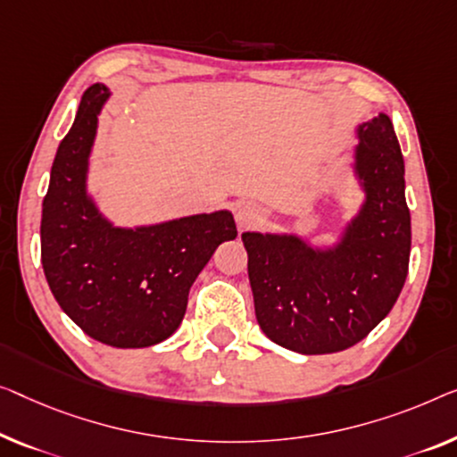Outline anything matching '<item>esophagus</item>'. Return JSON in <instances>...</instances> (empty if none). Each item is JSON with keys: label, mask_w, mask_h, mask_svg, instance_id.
Returning a JSON list of instances; mask_svg holds the SVG:
<instances>
[{"label": "esophagus", "mask_w": 457, "mask_h": 457, "mask_svg": "<svg viewBox=\"0 0 457 457\" xmlns=\"http://www.w3.org/2000/svg\"><path fill=\"white\" fill-rule=\"evenodd\" d=\"M234 213L240 228H248L258 220V209L254 205H250V203H237Z\"/></svg>", "instance_id": "1"}]
</instances>
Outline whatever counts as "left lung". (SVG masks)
Segmentation results:
<instances>
[{"label":"left lung","mask_w":457,"mask_h":457,"mask_svg":"<svg viewBox=\"0 0 457 457\" xmlns=\"http://www.w3.org/2000/svg\"><path fill=\"white\" fill-rule=\"evenodd\" d=\"M357 170L367 190L361 215L335 252L287 236L242 234L258 326L303 355L349 349L396 303L411 258L404 158L386 114L359 129Z\"/></svg>","instance_id":"1"}]
</instances>
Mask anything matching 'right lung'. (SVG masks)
<instances>
[{
    "label": "right lung",
    "mask_w": 457,
    "mask_h": 457,
    "mask_svg": "<svg viewBox=\"0 0 457 457\" xmlns=\"http://www.w3.org/2000/svg\"><path fill=\"white\" fill-rule=\"evenodd\" d=\"M106 98L102 84L87 87L59 143L43 201L40 261L61 310L87 337L141 349L179 328L190 285L237 229L229 211L135 231L102 220L86 199V168Z\"/></svg>",
    "instance_id": "1"
}]
</instances>
